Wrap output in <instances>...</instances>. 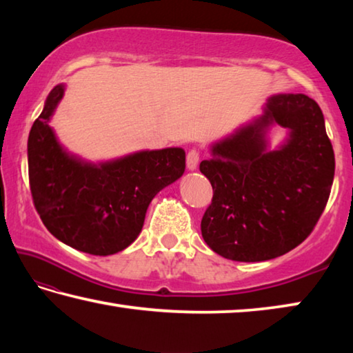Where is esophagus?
<instances>
[{
    "label": "esophagus",
    "mask_w": 353,
    "mask_h": 353,
    "mask_svg": "<svg viewBox=\"0 0 353 353\" xmlns=\"http://www.w3.org/2000/svg\"><path fill=\"white\" fill-rule=\"evenodd\" d=\"M199 163V152L196 149H191V151L187 154V168L190 171H194L198 168Z\"/></svg>",
    "instance_id": "1"
}]
</instances>
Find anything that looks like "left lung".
I'll use <instances>...</instances> for the list:
<instances>
[{
  "label": "left lung",
  "mask_w": 353,
  "mask_h": 353,
  "mask_svg": "<svg viewBox=\"0 0 353 353\" xmlns=\"http://www.w3.org/2000/svg\"><path fill=\"white\" fill-rule=\"evenodd\" d=\"M287 130L274 150L269 132ZM199 170L213 187L201 221L204 241L235 261H266L312 234L330 196L334 154L316 101L302 93L266 99L263 113L210 146Z\"/></svg>",
  "instance_id": "left-lung-1"
}]
</instances>
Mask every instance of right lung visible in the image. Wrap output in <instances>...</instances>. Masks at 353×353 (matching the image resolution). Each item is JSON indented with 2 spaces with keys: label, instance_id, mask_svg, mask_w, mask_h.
<instances>
[{
  "label": "right lung",
  "instance_id": "obj_1",
  "mask_svg": "<svg viewBox=\"0 0 353 353\" xmlns=\"http://www.w3.org/2000/svg\"><path fill=\"white\" fill-rule=\"evenodd\" d=\"M63 94L65 83L52 88L29 132L34 205L59 241L92 255L117 254L140 235L155 194L182 177L185 151L143 149L88 162L70 152L50 124Z\"/></svg>",
  "mask_w": 353,
  "mask_h": 353
}]
</instances>
